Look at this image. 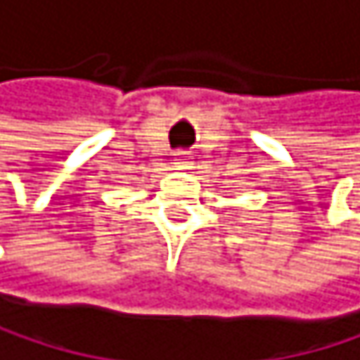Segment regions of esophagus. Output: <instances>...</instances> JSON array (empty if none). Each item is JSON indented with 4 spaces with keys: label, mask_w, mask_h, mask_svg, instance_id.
<instances>
[{
    "label": "esophagus",
    "mask_w": 360,
    "mask_h": 360,
    "mask_svg": "<svg viewBox=\"0 0 360 360\" xmlns=\"http://www.w3.org/2000/svg\"><path fill=\"white\" fill-rule=\"evenodd\" d=\"M174 160H176V165L186 167V162H189V153H186V151H176L174 153Z\"/></svg>",
    "instance_id": "34e87169"
}]
</instances>
